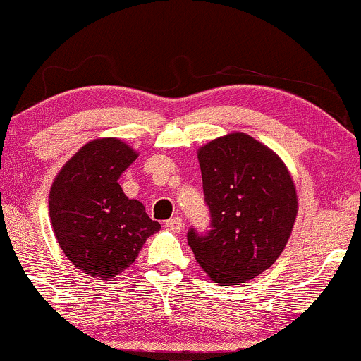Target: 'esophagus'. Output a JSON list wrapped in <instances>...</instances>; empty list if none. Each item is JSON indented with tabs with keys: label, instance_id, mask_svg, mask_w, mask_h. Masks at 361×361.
<instances>
[{
	"label": "esophagus",
	"instance_id": "esophagus-1",
	"mask_svg": "<svg viewBox=\"0 0 361 361\" xmlns=\"http://www.w3.org/2000/svg\"><path fill=\"white\" fill-rule=\"evenodd\" d=\"M183 219L181 217H173L169 219V221H166V227L169 231H173V233H180L181 229H183Z\"/></svg>",
	"mask_w": 361,
	"mask_h": 361
}]
</instances>
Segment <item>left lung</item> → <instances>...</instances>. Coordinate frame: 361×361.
Here are the masks:
<instances>
[{
  "label": "left lung",
  "instance_id": "1",
  "mask_svg": "<svg viewBox=\"0 0 361 361\" xmlns=\"http://www.w3.org/2000/svg\"><path fill=\"white\" fill-rule=\"evenodd\" d=\"M210 231L190 229L195 259L215 283L239 285L271 267L287 246L299 200L287 166L243 132L198 149Z\"/></svg>",
  "mask_w": 361,
  "mask_h": 361
}]
</instances>
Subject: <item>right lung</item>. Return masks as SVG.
<instances>
[{"mask_svg":"<svg viewBox=\"0 0 361 361\" xmlns=\"http://www.w3.org/2000/svg\"><path fill=\"white\" fill-rule=\"evenodd\" d=\"M137 152L115 137L85 144L57 173L49 214L61 250L94 279H114L130 267L161 224L122 192L118 178Z\"/></svg>","mask_w":361,"mask_h":361,"instance_id":"right-lung-1","label":"right lung"}]
</instances>
